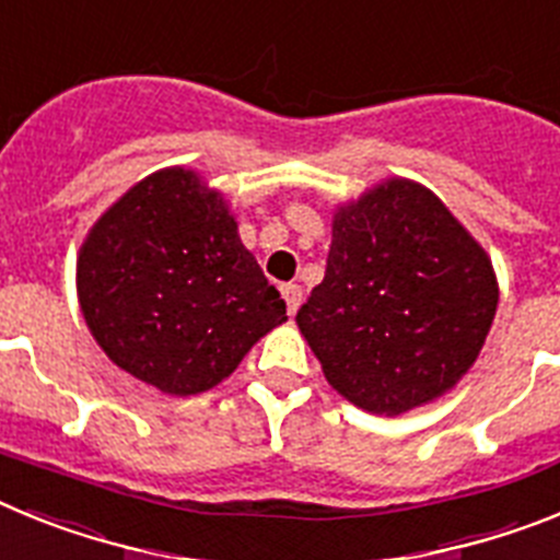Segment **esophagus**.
I'll use <instances>...</instances> for the list:
<instances>
[{
    "mask_svg": "<svg viewBox=\"0 0 560 560\" xmlns=\"http://www.w3.org/2000/svg\"><path fill=\"white\" fill-rule=\"evenodd\" d=\"M280 294H283L285 300V308H289V314L294 316L296 308H300V303H303V289L296 283H285L283 289H280Z\"/></svg>",
    "mask_w": 560,
    "mask_h": 560,
    "instance_id": "esophagus-1",
    "label": "esophagus"
}]
</instances>
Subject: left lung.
Wrapping results in <instances>:
<instances>
[{"mask_svg": "<svg viewBox=\"0 0 560 560\" xmlns=\"http://www.w3.org/2000/svg\"><path fill=\"white\" fill-rule=\"evenodd\" d=\"M491 257L429 187L387 179L336 207L325 280L296 325L339 395L400 415L446 395L497 316Z\"/></svg>", "mask_w": 560, "mask_h": 560, "instance_id": "left-lung-1", "label": "left lung"}]
</instances>
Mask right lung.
I'll return each instance as SVG.
<instances>
[{"mask_svg": "<svg viewBox=\"0 0 560 560\" xmlns=\"http://www.w3.org/2000/svg\"><path fill=\"white\" fill-rule=\"evenodd\" d=\"M78 303L117 368L179 398L221 384L289 319L224 196L185 167L151 173L95 221Z\"/></svg>", "mask_w": 560, "mask_h": 560, "instance_id": "1", "label": "right lung"}]
</instances>
